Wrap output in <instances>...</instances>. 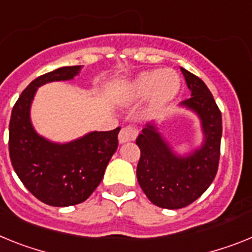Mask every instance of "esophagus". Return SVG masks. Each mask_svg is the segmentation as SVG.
<instances>
[{
  "label": "esophagus",
  "instance_id": "34e87169",
  "mask_svg": "<svg viewBox=\"0 0 252 252\" xmlns=\"http://www.w3.org/2000/svg\"><path fill=\"white\" fill-rule=\"evenodd\" d=\"M138 132H137V129L132 128V126H126L120 130L119 133V143L123 144L126 143V142H130L133 139H135Z\"/></svg>",
  "mask_w": 252,
  "mask_h": 252
}]
</instances>
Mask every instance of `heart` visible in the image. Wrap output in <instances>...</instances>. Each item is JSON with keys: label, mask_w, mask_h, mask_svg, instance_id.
Wrapping results in <instances>:
<instances>
[{"label": "heart", "mask_w": 252, "mask_h": 252, "mask_svg": "<svg viewBox=\"0 0 252 252\" xmlns=\"http://www.w3.org/2000/svg\"><path fill=\"white\" fill-rule=\"evenodd\" d=\"M181 78L171 68L152 69L137 74L118 89L117 99L122 104L137 102L147 97V109L158 113L179 95Z\"/></svg>", "instance_id": "heart-1"}]
</instances>
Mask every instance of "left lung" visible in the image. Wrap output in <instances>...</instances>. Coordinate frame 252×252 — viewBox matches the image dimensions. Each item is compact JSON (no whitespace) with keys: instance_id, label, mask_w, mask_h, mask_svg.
Listing matches in <instances>:
<instances>
[{"instance_id":"left-lung-1","label":"left lung","mask_w":252,"mask_h":252,"mask_svg":"<svg viewBox=\"0 0 252 252\" xmlns=\"http://www.w3.org/2000/svg\"><path fill=\"white\" fill-rule=\"evenodd\" d=\"M191 97L180 108L200 120L203 143L187 155L172 150L153 120L146 124L135 143L141 150L137 179L143 192L157 207L179 209L191 204L216 178L222 138V114L207 85L181 67Z\"/></svg>"}]
</instances>
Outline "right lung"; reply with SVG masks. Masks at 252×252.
I'll return each mask as SVG.
<instances>
[{
  "label": "right lung",
  "instance_id": "1",
  "mask_svg": "<svg viewBox=\"0 0 252 252\" xmlns=\"http://www.w3.org/2000/svg\"><path fill=\"white\" fill-rule=\"evenodd\" d=\"M82 65L61 67L30 82L11 113L8 150L11 163L25 188L40 202L69 207L85 202L104 178L105 168L118 148L120 128L90 132L67 143L44 138L30 118L34 96L40 86L69 81Z\"/></svg>",
  "mask_w": 252,
  "mask_h": 252
}]
</instances>
